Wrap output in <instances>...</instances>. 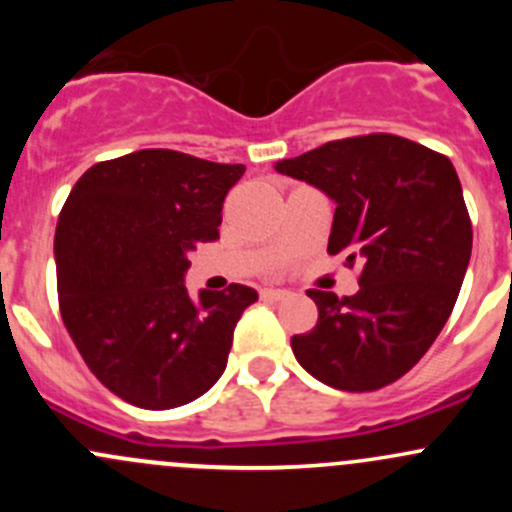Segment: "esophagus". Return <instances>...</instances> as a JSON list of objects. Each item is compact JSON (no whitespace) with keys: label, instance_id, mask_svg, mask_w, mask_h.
<instances>
[{"label":"esophagus","instance_id":"1","mask_svg":"<svg viewBox=\"0 0 512 512\" xmlns=\"http://www.w3.org/2000/svg\"><path fill=\"white\" fill-rule=\"evenodd\" d=\"M262 299H285V297H289V292L287 289H262Z\"/></svg>","mask_w":512,"mask_h":512}]
</instances>
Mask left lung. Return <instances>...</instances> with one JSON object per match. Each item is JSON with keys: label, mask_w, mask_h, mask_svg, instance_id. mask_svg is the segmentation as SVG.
<instances>
[{"label": "left lung", "mask_w": 512, "mask_h": 512, "mask_svg": "<svg viewBox=\"0 0 512 512\" xmlns=\"http://www.w3.org/2000/svg\"><path fill=\"white\" fill-rule=\"evenodd\" d=\"M275 168L337 203L327 252L359 265L352 297L309 289L319 319L312 332L294 334V356L332 389L394 384L441 334L471 260L456 168L394 133L339 138Z\"/></svg>", "instance_id": "left-lung-1"}]
</instances>
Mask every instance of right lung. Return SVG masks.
I'll return each instance as SVG.
<instances>
[{
    "instance_id": "right-lung-1",
    "label": "right lung",
    "mask_w": 512,
    "mask_h": 512,
    "mask_svg": "<svg viewBox=\"0 0 512 512\" xmlns=\"http://www.w3.org/2000/svg\"><path fill=\"white\" fill-rule=\"evenodd\" d=\"M245 165L168 151L91 165L54 235L66 332L91 374L138 409H175L223 376L232 332L257 292L230 285L190 297L188 252L215 242L225 195Z\"/></svg>"
}]
</instances>
